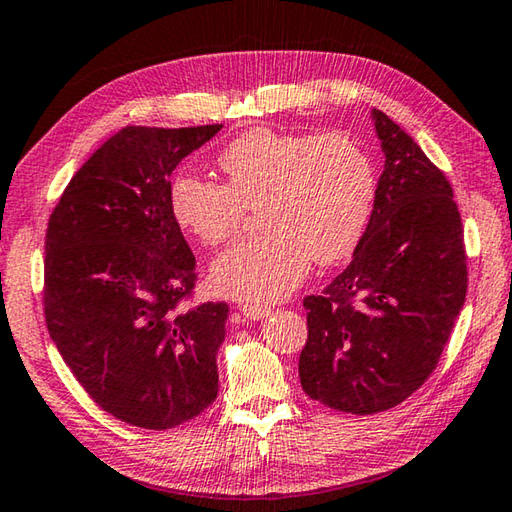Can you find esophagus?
<instances>
[{"label":"esophagus","mask_w":512,"mask_h":512,"mask_svg":"<svg viewBox=\"0 0 512 512\" xmlns=\"http://www.w3.org/2000/svg\"><path fill=\"white\" fill-rule=\"evenodd\" d=\"M239 313L244 315L246 320H262L264 315L271 313V309H268V306H262V304H241Z\"/></svg>","instance_id":"obj_1"}]
</instances>
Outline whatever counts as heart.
Returning a JSON list of instances; mask_svg holds the SVG:
<instances>
[{"mask_svg":"<svg viewBox=\"0 0 512 512\" xmlns=\"http://www.w3.org/2000/svg\"><path fill=\"white\" fill-rule=\"evenodd\" d=\"M226 183L176 176L170 190L179 226L201 244L235 235L246 206H259L264 226L239 239L210 268L221 295L275 302L311 268L347 259L369 226L376 172L367 152L345 134H288L255 127L219 154Z\"/></svg>","mask_w":512,"mask_h":512,"instance_id":"obj_1","label":"heart"}]
</instances>
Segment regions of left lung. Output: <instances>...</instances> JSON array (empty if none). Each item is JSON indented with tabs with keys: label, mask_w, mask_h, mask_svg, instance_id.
<instances>
[{
	"label": "left lung",
	"mask_w": 512,
	"mask_h": 512,
	"mask_svg": "<svg viewBox=\"0 0 512 512\" xmlns=\"http://www.w3.org/2000/svg\"><path fill=\"white\" fill-rule=\"evenodd\" d=\"M371 116L385 152L374 210L351 264L304 297L300 353L306 396L360 416L396 407L430 378L468 291L450 181L392 118Z\"/></svg>",
	"instance_id": "obj_1"
}]
</instances>
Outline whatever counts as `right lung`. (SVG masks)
I'll return each instance as SVG.
<instances>
[{
  "mask_svg": "<svg viewBox=\"0 0 512 512\" xmlns=\"http://www.w3.org/2000/svg\"><path fill=\"white\" fill-rule=\"evenodd\" d=\"M221 125L120 129L73 174L44 241V318L94 403L170 430L219 392L228 304L188 306L197 262L170 203V176Z\"/></svg>",
  "mask_w": 512,
  "mask_h": 512,
  "instance_id": "add662e5",
  "label": "right lung"
}]
</instances>
